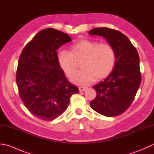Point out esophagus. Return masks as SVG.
Instances as JSON below:
<instances>
[{"label": "esophagus", "mask_w": 154, "mask_h": 154, "mask_svg": "<svg viewBox=\"0 0 154 154\" xmlns=\"http://www.w3.org/2000/svg\"><path fill=\"white\" fill-rule=\"evenodd\" d=\"M79 90L80 92H83V91H85L87 90V87H79Z\"/></svg>", "instance_id": "34e87169"}]
</instances>
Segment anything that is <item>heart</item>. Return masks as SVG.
I'll list each match as a JSON object with an SVG mask.
<instances>
[{
	"label": "heart",
	"instance_id": "heart-1",
	"mask_svg": "<svg viewBox=\"0 0 154 154\" xmlns=\"http://www.w3.org/2000/svg\"><path fill=\"white\" fill-rule=\"evenodd\" d=\"M60 68L69 77L76 72L81 62L82 69L72 77L71 81L79 85H88L97 78L102 79L111 73L116 55L113 48L108 44L83 39L71 45L70 51L60 50L57 54Z\"/></svg>",
	"mask_w": 154,
	"mask_h": 154
}]
</instances>
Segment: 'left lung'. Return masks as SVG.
Returning a JSON list of instances; mask_svg holds the SVG:
<instances>
[{
	"mask_svg": "<svg viewBox=\"0 0 154 154\" xmlns=\"http://www.w3.org/2000/svg\"><path fill=\"white\" fill-rule=\"evenodd\" d=\"M89 33L105 38L116 55L111 73L93 87L97 96L91 101L90 106L105 116H119L131 105L141 83L138 53L129 39L119 31L97 28Z\"/></svg>",
	"mask_w": 154,
	"mask_h": 154,
	"instance_id": "8db88e82",
	"label": "left lung"
}]
</instances>
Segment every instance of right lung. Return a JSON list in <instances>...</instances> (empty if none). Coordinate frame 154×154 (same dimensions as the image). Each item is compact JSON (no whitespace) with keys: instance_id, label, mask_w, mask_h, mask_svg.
Instances as JSON below:
<instances>
[{"instance_id":"obj_1","label":"right lung","mask_w":154,"mask_h":154,"mask_svg":"<svg viewBox=\"0 0 154 154\" xmlns=\"http://www.w3.org/2000/svg\"><path fill=\"white\" fill-rule=\"evenodd\" d=\"M71 41L63 32L44 29L28 42L19 57V95L27 109L41 120L51 121L61 115L72 94L79 92L67 81L57 60L59 48Z\"/></svg>"}]
</instances>
